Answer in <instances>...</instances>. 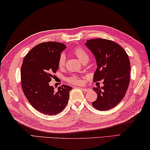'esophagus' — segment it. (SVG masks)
<instances>
[{
    "label": "esophagus",
    "instance_id": "1",
    "mask_svg": "<svg viewBox=\"0 0 150 150\" xmlns=\"http://www.w3.org/2000/svg\"><path fill=\"white\" fill-rule=\"evenodd\" d=\"M81 90H82L83 91H84V92H87L89 90H90V89L89 88H80Z\"/></svg>",
    "mask_w": 150,
    "mask_h": 150
}]
</instances>
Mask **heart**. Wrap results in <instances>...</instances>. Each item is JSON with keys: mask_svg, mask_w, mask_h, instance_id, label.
Wrapping results in <instances>:
<instances>
[{"mask_svg": "<svg viewBox=\"0 0 150 150\" xmlns=\"http://www.w3.org/2000/svg\"><path fill=\"white\" fill-rule=\"evenodd\" d=\"M73 52L76 56L78 59L82 62L88 61L89 60V56L84 49L81 47H77L74 48L73 50ZM66 62V57L64 54H62L60 55L59 61H58V64L60 68H62L65 64ZM67 82L70 83H73V84H81L82 83V80L78 76L76 75H72L71 76L68 77L67 78Z\"/></svg>", "mask_w": 150, "mask_h": 150, "instance_id": "heart-1", "label": "heart"}]
</instances>
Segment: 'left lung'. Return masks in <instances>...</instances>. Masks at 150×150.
<instances>
[{
    "mask_svg": "<svg viewBox=\"0 0 150 150\" xmlns=\"http://www.w3.org/2000/svg\"><path fill=\"white\" fill-rule=\"evenodd\" d=\"M86 46L92 52L97 62L93 82L103 80V86L93 88L98 98L94 108L107 111L113 108L124 98L130 83V66L125 49L114 41L105 39H89Z\"/></svg>",
    "mask_w": 150,
    "mask_h": 150,
    "instance_id": "left-lung-1",
    "label": "left lung"
}]
</instances>
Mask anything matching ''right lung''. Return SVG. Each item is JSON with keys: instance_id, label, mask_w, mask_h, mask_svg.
I'll use <instances>...</instances> for the list:
<instances>
[{"instance_id": "right-lung-1", "label": "right lung", "mask_w": 150, "mask_h": 150, "mask_svg": "<svg viewBox=\"0 0 150 150\" xmlns=\"http://www.w3.org/2000/svg\"><path fill=\"white\" fill-rule=\"evenodd\" d=\"M64 44L45 42L36 45L25 55L21 67L22 90L26 98L38 111L53 115L65 108L69 99L70 86L62 85L54 91L49 83L59 69V57Z\"/></svg>"}]
</instances>
